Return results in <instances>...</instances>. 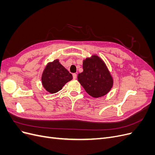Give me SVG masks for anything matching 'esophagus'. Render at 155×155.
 <instances>
[{
  "label": "esophagus",
  "instance_id": "esophagus-1",
  "mask_svg": "<svg viewBox=\"0 0 155 155\" xmlns=\"http://www.w3.org/2000/svg\"><path fill=\"white\" fill-rule=\"evenodd\" d=\"M72 76H73V78L74 79H76L77 78V74H75V73L73 74Z\"/></svg>",
  "mask_w": 155,
  "mask_h": 155
}]
</instances>
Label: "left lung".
<instances>
[{
	"label": "left lung",
	"mask_w": 155,
	"mask_h": 155,
	"mask_svg": "<svg viewBox=\"0 0 155 155\" xmlns=\"http://www.w3.org/2000/svg\"><path fill=\"white\" fill-rule=\"evenodd\" d=\"M83 72L78 79L89 95L94 97L104 96L110 91L113 81L104 61L96 55L83 61Z\"/></svg>",
	"instance_id": "8db88e82"
}]
</instances>
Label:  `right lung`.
<instances>
[{"label": "right lung", "instance_id": "right-lung-1", "mask_svg": "<svg viewBox=\"0 0 155 155\" xmlns=\"http://www.w3.org/2000/svg\"><path fill=\"white\" fill-rule=\"evenodd\" d=\"M72 75L56 59L49 63L42 76V83L46 91L55 93L61 90L68 81L72 80Z\"/></svg>", "mask_w": 155, "mask_h": 155}]
</instances>
